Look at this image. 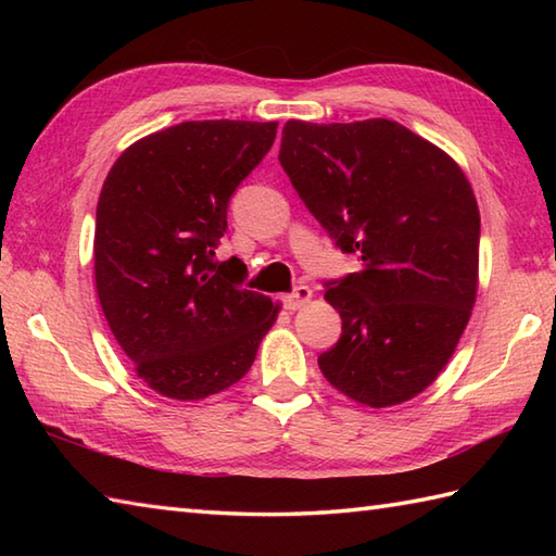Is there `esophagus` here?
Returning a JSON list of instances; mask_svg holds the SVG:
<instances>
[{"label": "esophagus", "mask_w": 556, "mask_h": 556, "mask_svg": "<svg viewBox=\"0 0 556 556\" xmlns=\"http://www.w3.org/2000/svg\"><path fill=\"white\" fill-rule=\"evenodd\" d=\"M311 296H313V291H311L308 287L299 285L296 289H293V291H289V293H285V296H281V303H285V308H287V311H299V308H303L305 303L311 301Z\"/></svg>", "instance_id": "1"}]
</instances>
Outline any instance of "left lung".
<instances>
[{
    "label": "left lung",
    "instance_id": "1",
    "mask_svg": "<svg viewBox=\"0 0 556 556\" xmlns=\"http://www.w3.org/2000/svg\"><path fill=\"white\" fill-rule=\"evenodd\" d=\"M279 162L361 269L327 281L341 337L327 382L384 408L420 394L452 358L478 289L480 212L458 164L389 119L287 122Z\"/></svg>",
    "mask_w": 556,
    "mask_h": 556
}]
</instances>
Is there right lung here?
<instances>
[{"label": "right lung", "instance_id": "add662e5", "mask_svg": "<svg viewBox=\"0 0 556 556\" xmlns=\"http://www.w3.org/2000/svg\"><path fill=\"white\" fill-rule=\"evenodd\" d=\"M277 122H184L114 162L98 200L96 285L114 339L157 394L198 401L251 370L279 305L217 263L236 188Z\"/></svg>", "mask_w": 556, "mask_h": 556}]
</instances>
